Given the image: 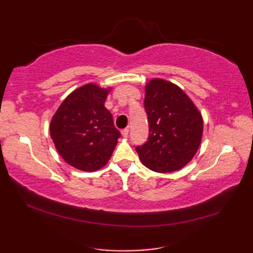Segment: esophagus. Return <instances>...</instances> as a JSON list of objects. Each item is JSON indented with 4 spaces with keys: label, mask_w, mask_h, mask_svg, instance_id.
I'll return each mask as SVG.
<instances>
[{
    "label": "esophagus",
    "mask_w": 253,
    "mask_h": 253,
    "mask_svg": "<svg viewBox=\"0 0 253 253\" xmlns=\"http://www.w3.org/2000/svg\"><path fill=\"white\" fill-rule=\"evenodd\" d=\"M128 133H129V129H128V128H125V129H123V130H122V135H123V137L127 138V137H128Z\"/></svg>",
    "instance_id": "esophagus-1"
}]
</instances>
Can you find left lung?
<instances>
[{"label":"left lung","instance_id":"8db88e82","mask_svg":"<svg viewBox=\"0 0 253 253\" xmlns=\"http://www.w3.org/2000/svg\"><path fill=\"white\" fill-rule=\"evenodd\" d=\"M149 137L136 146L141 162L158 173H170L189 162L200 146L203 121L192 101L179 87L153 79L143 101Z\"/></svg>","mask_w":253,"mask_h":253}]
</instances>
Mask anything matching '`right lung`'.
<instances>
[{
    "label": "right lung",
    "mask_w": 253,
    "mask_h": 253,
    "mask_svg": "<svg viewBox=\"0 0 253 253\" xmlns=\"http://www.w3.org/2000/svg\"><path fill=\"white\" fill-rule=\"evenodd\" d=\"M107 90L85 84L63 101L53 116L50 133L66 162L78 169L93 171L107 163L121 132L104 106Z\"/></svg>",
    "instance_id": "1"
}]
</instances>
